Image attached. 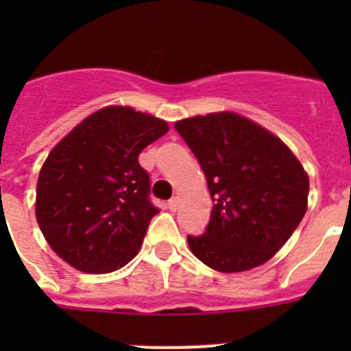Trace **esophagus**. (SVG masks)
Returning <instances> with one entry per match:
<instances>
[{
    "label": "esophagus",
    "mask_w": 351,
    "mask_h": 351,
    "mask_svg": "<svg viewBox=\"0 0 351 351\" xmlns=\"http://www.w3.org/2000/svg\"><path fill=\"white\" fill-rule=\"evenodd\" d=\"M178 206H179L178 198H170L169 202H167V209H169V210H176V209H178Z\"/></svg>",
    "instance_id": "1"
}]
</instances>
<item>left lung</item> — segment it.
Instances as JSON below:
<instances>
[{
	"label": "left lung",
	"mask_w": 351,
	"mask_h": 351,
	"mask_svg": "<svg viewBox=\"0 0 351 351\" xmlns=\"http://www.w3.org/2000/svg\"><path fill=\"white\" fill-rule=\"evenodd\" d=\"M207 179L213 210L206 232L188 235L198 260L243 272L281 250L308 209L309 178L276 135L234 112L178 121Z\"/></svg>",
	"instance_id": "left-lung-1"
}]
</instances>
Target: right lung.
Returning a JSON list of instances; mask_svg holds the SVG:
<instances>
[{
	"mask_svg": "<svg viewBox=\"0 0 351 351\" xmlns=\"http://www.w3.org/2000/svg\"><path fill=\"white\" fill-rule=\"evenodd\" d=\"M167 132L165 121L112 105L86 117L49 153L36 184V221L71 267L105 274L137 255L160 213L138 154Z\"/></svg>",
	"mask_w": 351,
	"mask_h": 351,
	"instance_id": "right-lung-1",
	"label": "right lung"
}]
</instances>
